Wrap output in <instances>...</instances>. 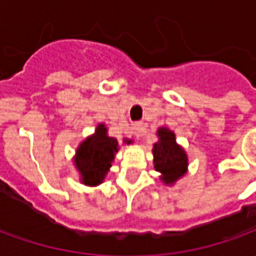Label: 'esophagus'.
Masks as SVG:
<instances>
[{"label": "esophagus", "instance_id": "34e87169", "mask_svg": "<svg viewBox=\"0 0 256 256\" xmlns=\"http://www.w3.org/2000/svg\"><path fill=\"white\" fill-rule=\"evenodd\" d=\"M142 131H144V124H142V122H135V124H132V132L135 134L136 138L140 136Z\"/></svg>", "mask_w": 256, "mask_h": 256}]
</instances>
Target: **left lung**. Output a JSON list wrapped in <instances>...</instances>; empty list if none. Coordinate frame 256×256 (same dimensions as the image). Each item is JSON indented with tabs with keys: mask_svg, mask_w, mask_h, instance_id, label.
<instances>
[{
	"mask_svg": "<svg viewBox=\"0 0 256 256\" xmlns=\"http://www.w3.org/2000/svg\"><path fill=\"white\" fill-rule=\"evenodd\" d=\"M158 135L160 140L153 146L154 168L162 174V180L166 184H172L186 172V154L177 145L174 132L167 128H160Z\"/></svg>",
	"mask_w": 256,
	"mask_h": 256,
	"instance_id": "obj_1",
	"label": "left lung"
}]
</instances>
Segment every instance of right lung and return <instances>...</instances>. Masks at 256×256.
<instances>
[{"label": "right lung", "mask_w": 256, "mask_h": 256, "mask_svg": "<svg viewBox=\"0 0 256 256\" xmlns=\"http://www.w3.org/2000/svg\"><path fill=\"white\" fill-rule=\"evenodd\" d=\"M131 140H126L130 144ZM118 150L117 139L107 135V128L100 124L94 135L78 148L75 164L86 185L100 184L111 167L114 153Z\"/></svg>", "instance_id": "add662e5"}]
</instances>
